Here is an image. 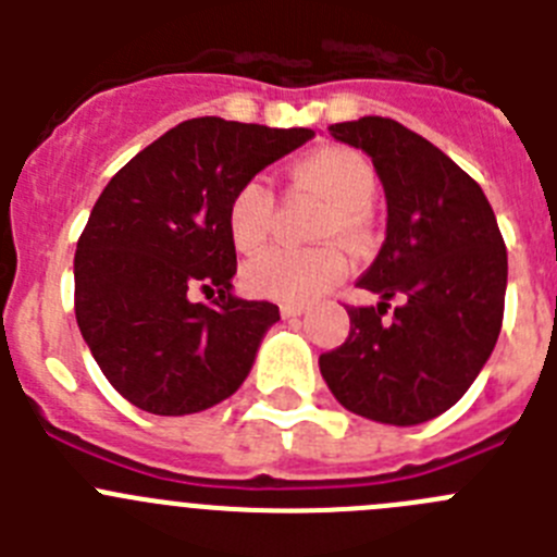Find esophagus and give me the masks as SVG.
<instances>
[{
    "label": "esophagus",
    "instance_id": "esophagus-1",
    "mask_svg": "<svg viewBox=\"0 0 557 557\" xmlns=\"http://www.w3.org/2000/svg\"><path fill=\"white\" fill-rule=\"evenodd\" d=\"M304 312H307V307H304V304H284L282 307L284 318H301Z\"/></svg>",
    "mask_w": 557,
    "mask_h": 557
}]
</instances>
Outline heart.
<instances>
[{
    "label": "heart",
    "instance_id": "b5f03b06",
    "mask_svg": "<svg viewBox=\"0 0 557 557\" xmlns=\"http://www.w3.org/2000/svg\"><path fill=\"white\" fill-rule=\"evenodd\" d=\"M295 178L329 203L321 236L359 243L368 228V211L376 200V172L366 156L348 147H318L293 166ZM273 191L264 178H248L228 203V234L236 250H259L270 234ZM348 262L332 245L309 250L273 248L245 264V284L273 301L307 304L329 293L346 275Z\"/></svg>",
    "mask_w": 557,
    "mask_h": 557
}]
</instances>
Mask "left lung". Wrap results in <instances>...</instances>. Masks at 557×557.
Listing matches in <instances>:
<instances>
[{
    "mask_svg": "<svg viewBox=\"0 0 557 557\" xmlns=\"http://www.w3.org/2000/svg\"><path fill=\"white\" fill-rule=\"evenodd\" d=\"M373 161L387 200L385 243L348 307L346 343L321 357L339 405L379 424L416 426L471 387L502 329L508 250L485 191L424 136L385 116L329 127ZM398 300L394 318H384Z\"/></svg>",
    "mask_w": 557,
    "mask_h": 557,
    "instance_id": "1",
    "label": "left lung"
}]
</instances>
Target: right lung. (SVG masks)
Wrapping results in <instances>:
<instances>
[{"label":"right lung","instance_id":"1","mask_svg":"<svg viewBox=\"0 0 557 557\" xmlns=\"http://www.w3.org/2000/svg\"><path fill=\"white\" fill-rule=\"evenodd\" d=\"M312 136L198 116L108 181L77 239L75 314L100 371L131 405L189 416L239 391L278 307L234 295L228 203ZM195 288L219 298L195 305Z\"/></svg>","mask_w":557,"mask_h":557}]
</instances>
